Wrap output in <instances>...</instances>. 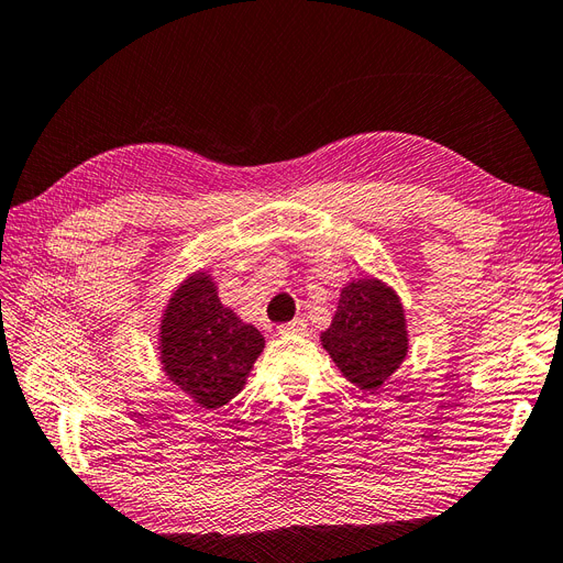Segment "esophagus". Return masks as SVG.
Masks as SVG:
<instances>
[{
    "instance_id": "34e87169",
    "label": "esophagus",
    "mask_w": 563,
    "mask_h": 563,
    "mask_svg": "<svg viewBox=\"0 0 563 563\" xmlns=\"http://www.w3.org/2000/svg\"><path fill=\"white\" fill-rule=\"evenodd\" d=\"M277 331L282 335H305V333H308V323H305V319H294L288 323H282Z\"/></svg>"
}]
</instances>
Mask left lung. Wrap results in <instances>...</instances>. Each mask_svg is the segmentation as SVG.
Here are the masks:
<instances>
[{"mask_svg":"<svg viewBox=\"0 0 563 563\" xmlns=\"http://www.w3.org/2000/svg\"><path fill=\"white\" fill-rule=\"evenodd\" d=\"M321 345L343 376L360 389H378L408 352L404 308L380 279H360L340 291Z\"/></svg>","mask_w":563,"mask_h":563,"instance_id":"left-lung-1","label":"left lung"}]
</instances>
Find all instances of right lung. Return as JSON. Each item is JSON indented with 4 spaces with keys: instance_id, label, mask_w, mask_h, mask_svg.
<instances>
[{
    "instance_id": "right-lung-1",
    "label": "right lung",
    "mask_w": 563,
    "mask_h": 563,
    "mask_svg": "<svg viewBox=\"0 0 563 563\" xmlns=\"http://www.w3.org/2000/svg\"><path fill=\"white\" fill-rule=\"evenodd\" d=\"M263 347L261 331L220 302L207 272L185 279L166 305L162 366L203 408H220L240 395Z\"/></svg>"
}]
</instances>
